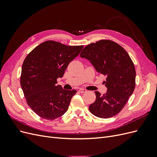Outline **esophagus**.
I'll return each mask as SVG.
<instances>
[{
    "instance_id": "obj_1",
    "label": "esophagus",
    "mask_w": 157,
    "mask_h": 157,
    "mask_svg": "<svg viewBox=\"0 0 157 157\" xmlns=\"http://www.w3.org/2000/svg\"><path fill=\"white\" fill-rule=\"evenodd\" d=\"M78 91H79L80 93H84V92H86V90L83 89V88H80V89L78 90Z\"/></svg>"
}]
</instances>
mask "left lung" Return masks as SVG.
<instances>
[{"label":"left lung","instance_id":"obj_1","mask_svg":"<svg viewBox=\"0 0 157 157\" xmlns=\"http://www.w3.org/2000/svg\"><path fill=\"white\" fill-rule=\"evenodd\" d=\"M88 59L98 73L106 76L107 92H95L96 101L89 110L99 118H108L119 113L136 86V69L127 52L110 40H100L87 45L80 54Z\"/></svg>","mask_w":157,"mask_h":157}]
</instances>
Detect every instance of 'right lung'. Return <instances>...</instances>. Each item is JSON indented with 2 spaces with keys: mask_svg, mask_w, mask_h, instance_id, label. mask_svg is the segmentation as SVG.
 <instances>
[{
  "mask_svg": "<svg viewBox=\"0 0 157 157\" xmlns=\"http://www.w3.org/2000/svg\"><path fill=\"white\" fill-rule=\"evenodd\" d=\"M83 46H67L54 40L42 42L27 56L21 68L20 84L28 105L36 115L54 120L67 111L75 90L56 85L69 63Z\"/></svg>",
  "mask_w": 157,
  "mask_h": 157,
  "instance_id": "obj_1",
  "label": "right lung"
}]
</instances>
